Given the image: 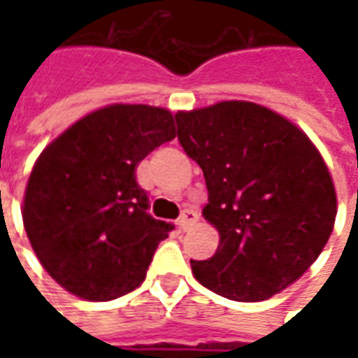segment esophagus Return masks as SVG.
Masks as SVG:
<instances>
[{
    "label": "esophagus",
    "instance_id": "esophagus-1",
    "mask_svg": "<svg viewBox=\"0 0 358 358\" xmlns=\"http://www.w3.org/2000/svg\"><path fill=\"white\" fill-rule=\"evenodd\" d=\"M195 222H197V213H195L194 209H186L178 218V224L182 230H187V228L192 224H195Z\"/></svg>",
    "mask_w": 358,
    "mask_h": 358
}]
</instances>
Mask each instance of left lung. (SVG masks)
I'll use <instances>...</instances> for the list:
<instances>
[{
	"label": "left lung",
	"mask_w": 358,
	"mask_h": 358,
	"mask_svg": "<svg viewBox=\"0 0 358 358\" xmlns=\"http://www.w3.org/2000/svg\"><path fill=\"white\" fill-rule=\"evenodd\" d=\"M174 118L180 145L205 176L203 217L220 236L210 259L189 261L197 282L255 303L299 280L330 240L338 213L328 166L307 134L251 101Z\"/></svg>",
	"instance_id": "obj_1"
}]
</instances>
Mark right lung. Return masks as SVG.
Instances as JSON below:
<instances>
[{
    "label": "right lung",
    "mask_w": 358,
    "mask_h": 358,
    "mask_svg": "<svg viewBox=\"0 0 358 358\" xmlns=\"http://www.w3.org/2000/svg\"><path fill=\"white\" fill-rule=\"evenodd\" d=\"M174 136L171 110L115 103L74 122L38 157L22 222L36 257L66 292L110 301L145 280L174 226L148 213L136 166Z\"/></svg>",
    "instance_id": "right-lung-1"
}]
</instances>
